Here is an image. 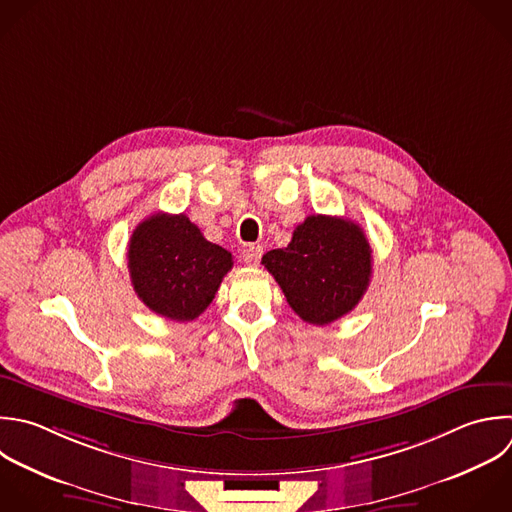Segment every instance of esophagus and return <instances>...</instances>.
<instances>
[{"instance_id": "1", "label": "esophagus", "mask_w": 512, "mask_h": 512, "mask_svg": "<svg viewBox=\"0 0 512 512\" xmlns=\"http://www.w3.org/2000/svg\"><path fill=\"white\" fill-rule=\"evenodd\" d=\"M262 246H254V244H250V246H246L244 250H242V260L248 264V266H256L258 262H260V258H262Z\"/></svg>"}]
</instances>
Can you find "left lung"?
<instances>
[{"mask_svg":"<svg viewBox=\"0 0 512 512\" xmlns=\"http://www.w3.org/2000/svg\"><path fill=\"white\" fill-rule=\"evenodd\" d=\"M262 264L290 308L308 324H330L360 302L372 276V250L358 224L336 216H308L286 248Z\"/></svg>","mask_w":512,"mask_h":512,"instance_id":"8db88e82","label":"left lung"}]
</instances>
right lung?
Returning <instances> with one entry per match:
<instances>
[{"label": "right lung", "instance_id": "add662e5", "mask_svg": "<svg viewBox=\"0 0 512 512\" xmlns=\"http://www.w3.org/2000/svg\"><path fill=\"white\" fill-rule=\"evenodd\" d=\"M232 264V254L208 242L186 214L158 212L146 218L128 244L138 298L176 322H190L210 306Z\"/></svg>", "mask_w": 512, "mask_h": 512}]
</instances>
